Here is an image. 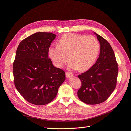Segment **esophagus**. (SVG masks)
Masks as SVG:
<instances>
[{"label": "esophagus", "mask_w": 131, "mask_h": 131, "mask_svg": "<svg viewBox=\"0 0 131 131\" xmlns=\"http://www.w3.org/2000/svg\"><path fill=\"white\" fill-rule=\"evenodd\" d=\"M73 75V74H72L71 73H69V72H66V77L67 78H70L71 77H72Z\"/></svg>", "instance_id": "34e87169"}]
</instances>
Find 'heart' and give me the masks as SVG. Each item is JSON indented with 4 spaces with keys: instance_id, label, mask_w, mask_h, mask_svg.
<instances>
[{
    "instance_id": "heart-1",
    "label": "heart",
    "mask_w": 131,
    "mask_h": 131,
    "mask_svg": "<svg viewBox=\"0 0 131 131\" xmlns=\"http://www.w3.org/2000/svg\"><path fill=\"white\" fill-rule=\"evenodd\" d=\"M99 51V42L94 36L69 33L60 38L59 46L52 45L49 48V54L57 67L63 66L69 56L71 61L68 67L84 71L94 65Z\"/></svg>"
}]
</instances>
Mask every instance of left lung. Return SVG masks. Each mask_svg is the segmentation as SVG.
Here are the masks:
<instances>
[{"instance_id": "left-lung-1", "label": "left lung", "mask_w": 131, "mask_h": 131, "mask_svg": "<svg viewBox=\"0 0 131 131\" xmlns=\"http://www.w3.org/2000/svg\"><path fill=\"white\" fill-rule=\"evenodd\" d=\"M100 44V53L96 63L78 78L81 87L79 99L88 104H97L106 101L117 84L118 66L114 52L106 39L94 32Z\"/></svg>"}]
</instances>
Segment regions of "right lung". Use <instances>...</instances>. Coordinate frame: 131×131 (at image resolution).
<instances>
[{"mask_svg":"<svg viewBox=\"0 0 131 131\" xmlns=\"http://www.w3.org/2000/svg\"><path fill=\"white\" fill-rule=\"evenodd\" d=\"M55 34L39 32L22 40L13 65L15 86L26 101L37 105L49 103L65 80V72L54 67L49 49Z\"/></svg>","mask_w":131,"mask_h":131,"instance_id":"obj_1","label":"right lung"}]
</instances>
